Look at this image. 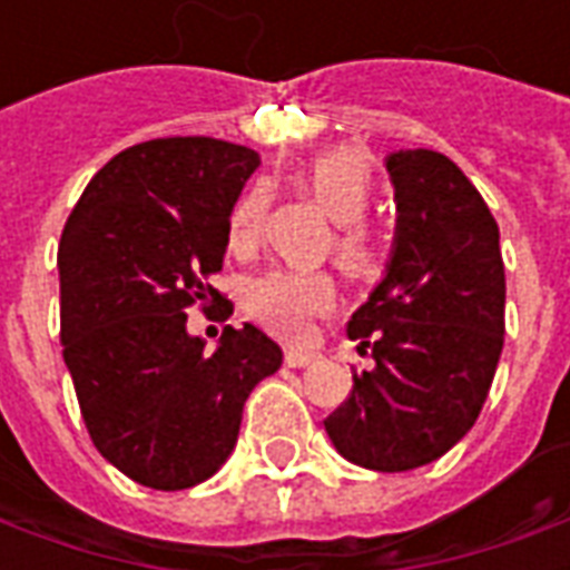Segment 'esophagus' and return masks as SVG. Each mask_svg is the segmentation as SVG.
I'll return each mask as SVG.
<instances>
[{
	"mask_svg": "<svg viewBox=\"0 0 570 570\" xmlns=\"http://www.w3.org/2000/svg\"><path fill=\"white\" fill-rule=\"evenodd\" d=\"M284 360H286V366H293V370H302V366H311V363H317V354L289 347V351L284 354Z\"/></svg>",
	"mask_w": 570,
	"mask_h": 570,
	"instance_id": "esophagus-1",
	"label": "esophagus"
}]
</instances>
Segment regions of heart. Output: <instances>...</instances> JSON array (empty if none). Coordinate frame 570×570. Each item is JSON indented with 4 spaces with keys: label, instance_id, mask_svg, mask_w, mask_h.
<instances>
[{
    "label": "heart",
    "instance_id": "b5f03b06",
    "mask_svg": "<svg viewBox=\"0 0 570 570\" xmlns=\"http://www.w3.org/2000/svg\"><path fill=\"white\" fill-rule=\"evenodd\" d=\"M308 188L321 210L338 223L333 249L338 265L351 274H370L379 265V253L360 219L370 207L372 170L366 155L354 149H333L308 167ZM265 216V191L249 188L237 200L228 223V244L244 249L253 244ZM335 286L321 272H268L247 289V311L284 338H302L314 317L333 308Z\"/></svg>",
    "mask_w": 570,
    "mask_h": 570
}]
</instances>
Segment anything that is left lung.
<instances>
[{
  "label": "left lung",
  "instance_id": "8db88e82",
  "mask_svg": "<svg viewBox=\"0 0 570 570\" xmlns=\"http://www.w3.org/2000/svg\"><path fill=\"white\" fill-rule=\"evenodd\" d=\"M396 228L384 277L347 335L375 366L323 428L351 464L403 473L464 440L503 347L501 235L476 186L433 149L384 158Z\"/></svg>",
  "mask_w": 570,
  "mask_h": 570
}]
</instances>
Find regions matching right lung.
<instances>
[{
  "mask_svg": "<svg viewBox=\"0 0 570 570\" xmlns=\"http://www.w3.org/2000/svg\"><path fill=\"white\" fill-rule=\"evenodd\" d=\"M259 155L210 137L118 151L69 213L57 249L60 342L97 452L146 489L210 479L235 452L249 391L284 351L244 323L213 354L188 305L223 298L228 219Z\"/></svg>",
  "mask_w": 570,
  "mask_h": 570,
  "instance_id": "right-lung-1",
  "label": "right lung"
}]
</instances>
